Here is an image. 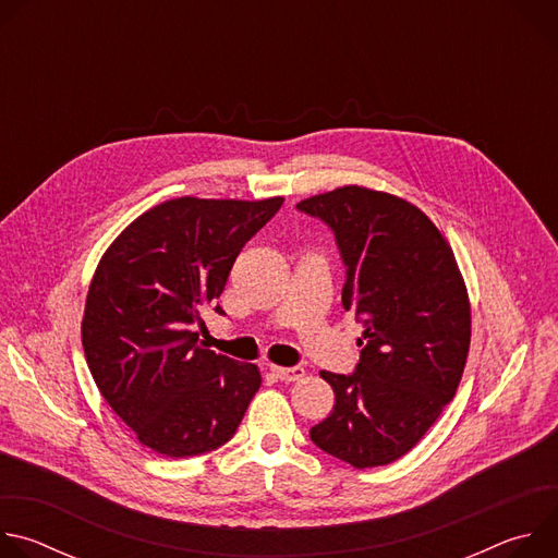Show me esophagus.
I'll use <instances>...</instances> for the list:
<instances>
[{
  "instance_id": "esophagus-1",
  "label": "esophagus",
  "mask_w": 558,
  "mask_h": 558,
  "mask_svg": "<svg viewBox=\"0 0 558 558\" xmlns=\"http://www.w3.org/2000/svg\"><path fill=\"white\" fill-rule=\"evenodd\" d=\"M271 371L282 381H300L304 377V368L302 366H271Z\"/></svg>"
}]
</instances>
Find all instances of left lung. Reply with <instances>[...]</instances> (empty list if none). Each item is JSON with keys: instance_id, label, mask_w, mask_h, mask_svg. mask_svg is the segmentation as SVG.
I'll list each match as a JSON object with an SVG mask.
<instances>
[{"instance_id": "left-lung-1", "label": "left lung", "mask_w": 558, "mask_h": 558, "mask_svg": "<svg viewBox=\"0 0 558 558\" xmlns=\"http://www.w3.org/2000/svg\"><path fill=\"white\" fill-rule=\"evenodd\" d=\"M340 247L342 306L364 325L351 375L323 371L336 392L311 441L353 468L404 457L452 400L470 349V300L454 254L413 203L344 185L298 203Z\"/></svg>"}]
</instances>
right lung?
Wrapping results in <instances>:
<instances>
[{"mask_svg": "<svg viewBox=\"0 0 558 558\" xmlns=\"http://www.w3.org/2000/svg\"><path fill=\"white\" fill-rule=\"evenodd\" d=\"M282 201L172 198L130 222L99 260L82 323L86 360L106 402L154 452L227 444L260 388L256 364L198 347L192 327Z\"/></svg>", "mask_w": 558, "mask_h": 558, "instance_id": "obj_1", "label": "right lung"}]
</instances>
